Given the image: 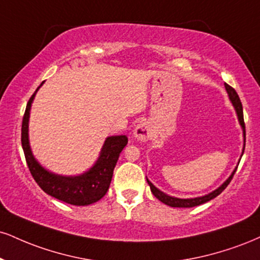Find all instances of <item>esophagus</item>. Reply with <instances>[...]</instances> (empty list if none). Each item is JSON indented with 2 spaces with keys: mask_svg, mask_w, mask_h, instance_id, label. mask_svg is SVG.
I'll return each instance as SVG.
<instances>
[{
  "mask_svg": "<svg viewBox=\"0 0 260 260\" xmlns=\"http://www.w3.org/2000/svg\"><path fill=\"white\" fill-rule=\"evenodd\" d=\"M134 136L138 140H142V142H145L148 140L150 137H151V129H150L149 124L146 122H142L137 126L136 129H134Z\"/></svg>",
  "mask_w": 260,
  "mask_h": 260,
  "instance_id": "esophagus-1",
  "label": "esophagus"
}]
</instances>
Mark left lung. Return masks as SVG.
Instances as JSON below:
<instances>
[{
	"instance_id": "obj_1",
	"label": "left lung",
	"mask_w": 260,
	"mask_h": 260,
	"mask_svg": "<svg viewBox=\"0 0 260 260\" xmlns=\"http://www.w3.org/2000/svg\"><path fill=\"white\" fill-rule=\"evenodd\" d=\"M225 88L228 90V94L230 96V100L231 103H233L234 106H235L236 109V112H237V116H239V121L241 123V126L243 128V136H245V140H246V129H245V120H243V110H242V103H241L240 100V96L239 94L236 93V90L233 88V87L229 86L228 83H225ZM246 145V144H245ZM243 151H245V148H243ZM237 170V168H236ZM236 170L233 172V174L229 177V179H228L225 183L221 185L220 187H218L217 190H214L213 192L208 193V195L206 196H202V198H196V199H177V198H172V196H168L160 190L157 189V187H155L154 185L151 184V181L148 180V178H146V180H148V184L150 185V189H151V192L154 193V196L156 199L160 200L161 202L166 203V205L171 206V207H184V208H190V207H195V206H200L202 205V203H206L208 201H211L212 199L217 198L219 193H221V191H224L225 187L230 184L231 179H233L234 174H235Z\"/></svg>"
}]
</instances>
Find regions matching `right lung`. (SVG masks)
<instances>
[{"label":"right lung","instance_id":"add662e5","mask_svg":"<svg viewBox=\"0 0 260 260\" xmlns=\"http://www.w3.org/2000/svg\"><path fill=\"white\" fill-rule=\"evenodd\" d=\"M39 89V88H37ZM37 89L29 99L25 109L23 123H21V145H23L25 160L34 179L41 189L52 198L74 206H87L99 201L110 186L112 173L116 166L120 152L127 145L126 136L109 137L103 146L102 154L94 167L80 177H60L49 173L37 164L31 154L29 139H27V122L31 103Z\"/></svg>","mask_w":260,"mask_h":260}]
</instances>
